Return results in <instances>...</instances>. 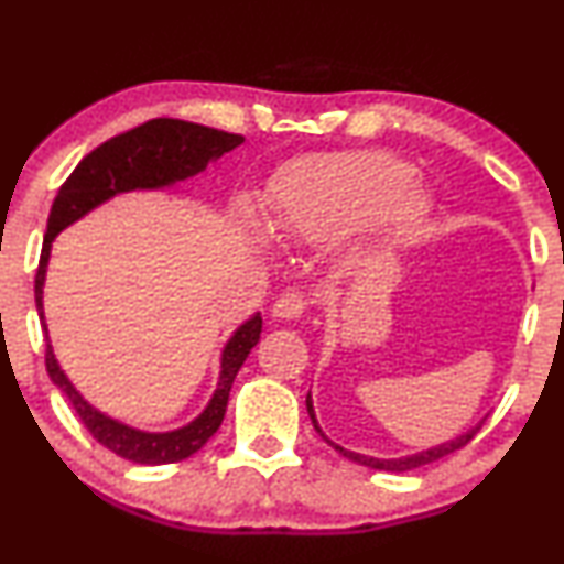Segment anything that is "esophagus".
Returning <instances> with one entry per match:
<instances>
[{"instance_id": "34e87169", "label": "esophagus", "mask_w": 564, "mask_h": 564, "mask_svg": "<svg viewBox=\"0 0 564 564\" xmlns=\"http://www.w3.org/2000/svg\"><path fill=\"white\" fill-rule=\"evenodd\" d=\"M304 296L296 294V291H286V294H281L273 304V317H278V321H296V317L302 315L304 312Z\"/></svg>"}]
</instances>
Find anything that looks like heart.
<instances>
[{
    "instance_id": "obj_1",
    "label": "heart",
    "mask_w": 564,
    "mask_h": 564,
    "mask_svg": "<svg viewBox=\"0 0 564 564\" xmlns=\"http://www.w3.org/2000/svg\"><path fill=\"white\" fill-rule=\"evenodd\" d=\"M433 213L415 167L383 149H357L291 165L270 202V228L283 243L315 247L359 223L357 254L410 243ZM243 236L268 247V230L247 217Z\"/></svg>"
}]
</instances>
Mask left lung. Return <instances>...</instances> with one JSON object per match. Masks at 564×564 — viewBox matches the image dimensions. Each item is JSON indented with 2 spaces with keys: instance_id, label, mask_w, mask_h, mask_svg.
Listing matches in <instances>:
<instances>
[{
  "instance_id": "obj_1",
  "label": "left lung",
  "mask_w": 564,
  "mask_h": 564,
  "mask_svg": "<svg viewBox=\"0 0 564 564\" xmlns=\"http://www.w3.org/2000/svg\"><path fill=\"white\" fill-rule=\"evenodd\" d=\"M307 412H310V420L312 425H315V431L321 433V438L325 441V444H330L338 454H344V457L351 459V463L357 465H365V467H372V470H386V473H404V470H415V467H423V465H431L436 463V459L446 457V454L463 449V446L470 441L476 433L480 431V425H484V420H478L473 429H467L465 433H459L457 438H449L444 441V444H436L431 446V449H423V452H415V454H404V457H391V459H381V457H370V454H359V452H351V449H344L341 444H336V441H330L328 436H325L321 423H317L315 417V406H312V397L307 393Z\"/></svg>"
}]
</instances>
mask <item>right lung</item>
<instances>
[{
  "instance_id": "1",
  "label": "right lung",
  "mask_w": 564,
  "mask_h": 564,
  "mask_svg": "<svg viewBox=\"0 0 564 564\" xmlns=\"http://www.w3.org/2000/svg\"><path fill=\"white\" fill-rule=\"evenodd\" d=\"M243 144V135L217 131V128H207L199 123H186V120H171L158 118L149 123L126 131L115 139L105 141V144L94 149L78 162L76 171L70 178L63 183L57 192L50 226L44 234L42 260H39L36 270V310L42 317V325L46 330L44 321V281H46V264L52 257V243L67 226L86 217L91 209L105 205V202L115 199L120 194L131 192H162L171 188L175 183L192 178V175L202 173L209 162L220 160L223 154ZM262 334V315L254 312L249 321H243L239 328L230 334L226 347L220 351V372H217V383L213 397L205 410L196 415L192 423L181 425L173 431H141L133 425L120 423L105 412L88 404L65 370L59 368L57 357H54L50 330H46V370H50L52 383L65 393L80 423L86 431L99 441L101 446L118 454V457L128 459L135 465H171L181 463V459L192 457L199 452L215 431L220 429L223 417H226L228 393L234 386L236 372L241 370L243 359L249 351L257 347Z\"/></svg>"
}]
</instances>
